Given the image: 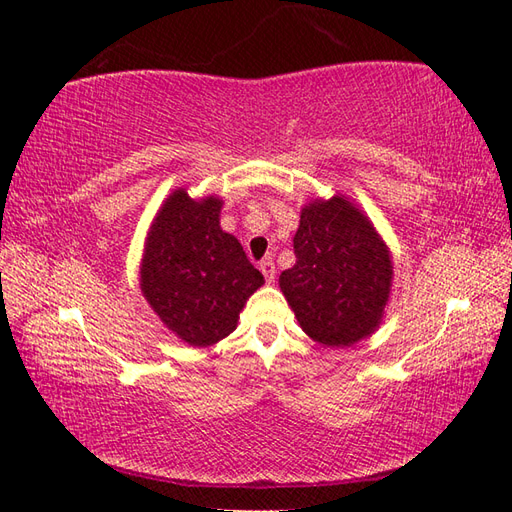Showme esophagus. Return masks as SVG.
<instances>
[{"instance_id":"obj_1","label":"esophagus","mask_w":512,"mask_h":512,"mask_svg":"<svg viewBox=\"0 0 512 512\" xmlns=\"http://www.w3.org/2000/svg\"><path fill=\"white\" fill-rule=\"evenodd\" d=\"M259 270H262V273H264V277H266L268 284H273V281H275V275H277L273 257H266V259H262V264H259Z\"/></svg>"}]
</instances>
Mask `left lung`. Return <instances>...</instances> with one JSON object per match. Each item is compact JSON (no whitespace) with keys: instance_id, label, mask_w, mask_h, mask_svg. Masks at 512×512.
Listing matches in <instances>:
<instances>
[{"instance_id":"1","label":"left lung","mask_w":512,"mask_h":512,"mask_svg":"<svg viewBox=\"0 0 512 512\" xmlns=\"http://www.w3.org/2000/svg\"><path fill=\"white\" fill-rule=\"evenodd\" d=\"M292 268L279 286L310 339L345 347L372 334L391 286V257L367 217L347 200L301 211Z\"/></svg>"}]
</instances>
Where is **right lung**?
Masks as SVG:
<instances>
[{"label": "right lung", "mask_w": 512, "mask_h": 512, "mask_svg": "<svg viewBox=\"0 0 512 512\" xmlns=\"http://www.w3.org/2000/svg\"><path fill=\"white\" fill-rule=\"evenodd\" d=\"M222 202L173 191L147 237L140 290L184 343L206 347L231 334L246 299L264 284L242 244L220 228Z\"/></svg>", "instance_id": "right-lung-1"}]
</instances>
